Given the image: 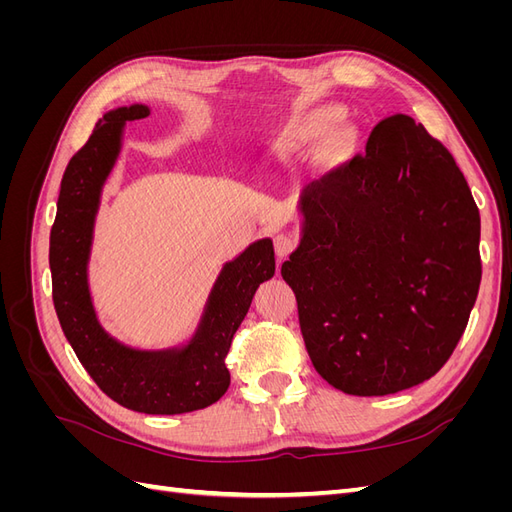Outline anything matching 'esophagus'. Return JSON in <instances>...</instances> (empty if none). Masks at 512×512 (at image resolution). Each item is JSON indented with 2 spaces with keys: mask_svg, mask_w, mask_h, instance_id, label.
<instances>
[{
  "mask_svg": "<svg viewBox=\"0 0 512 512\" xmlns=\"http://www.w3.org/2000/svg\"><path fill=\"white\" fill-rule=\"evenodd\" d=\"M294 245H297V241H294V237L286 235V232L275 235V254L280 260H284L294 250Z\"/></svg>",
  "mask_w": 512,
  "mask_h": 512,
  "instance_id": "obj_1",
  "label": "esophagus"
}]
</instances>
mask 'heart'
<instances>
[{"instance_id": "obj_1", "label": "heart", "mask_w": 512, "mask_h": 512, "mask_svg": "<svg viewBox=\"0 0 512 512\" xmlns=\"http://www.w3.org/2000/svg\"><path fill=\"white\" fill-rule=\"evenodd\" d=\"M342 121V111L335 106H320L292 121L280 134L271 138L269 153L277 162H297L320 147Z\"/></svg>"}]
</instances>
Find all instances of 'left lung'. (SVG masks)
I'll return each instance as SVG.
<instances>
[{
  "label": "left lung",
  "instance_id": "8db88e82",
  "mask_svg": "<svg viewBox=\"0 0 512 512\" xmlns=\"http://www.w3.org/2000/svg\"><path fill=\"white\" fill-rule=\"evenodd\" d=\"M299 213L282 277L318 374L359 397L438 374L480 286V215L448 149L408 115L384 119Z\"/></svg>",
  "mask_w": 512,
  "mask_h": 512
}]
</instances>
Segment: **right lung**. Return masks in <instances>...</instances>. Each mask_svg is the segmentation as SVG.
<instances>
[{
	"label": "right lung",
	"mask_w": 512,
	"mask_h": 512,
	"mask_svg": "<svg viewBox=\"0 0 512 512\" xmlns=\"http://www.w3.org/2000/svg\"><path fill=\"white\" fill-rule=\"evenodd\" d=\"M147 104L117 106L96 123L70 160L51 228L53 303L72 350L100 389L123 408L145 414H183L215 404L230 384L226 354L252 305L256 288L275 275L269 237L224 262L203 314L185 342L134 348L108 333L89 290V258L104 183L111 177L130 121L149 117Z\"/></svg>",
	"instance_id": "add662e5"
}]
</instances>
